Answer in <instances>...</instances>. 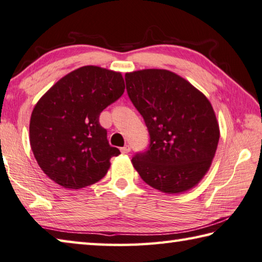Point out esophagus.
<instances>
[{"label":"esophagus","instance_id":"esophagus-1","mask_svg":"<svg viewBox=\"0 0 262 262\" xmlns=\"http://www.w3.org/2000/svg\"><path fill=\"white\" fill-rule=\"evenodd\" d=\"M130 150H131V147H130V146H128V145H125V146H124V147L121 148V152H122L123 154L130 153Z\"/></svg>","mask_w":262,"mask_h":262}]
</instances>
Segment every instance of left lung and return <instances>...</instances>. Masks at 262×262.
Wrapping results in <instances>:
<instances>
[{
	"instance_id": "obj_1",
	"label": "left lung",
	"mask_w": 262,
	"mask_h": 262,
	"mask_svg": "<svg viewBox=\"0 0 262 262\" xmlns=\"http://www.w3.org/2000/svg\"><path fill=\"white\" fill-rule=\"evenodd\" d=\"M131 102L143 116L149 146L132 164L146 184L181 193L201 181L216 152L220 128L208 99L184 78L162 69L125 75Z\"/></svg>"
}]
</instances>
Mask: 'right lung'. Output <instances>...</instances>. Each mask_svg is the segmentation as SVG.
<instances>
[{
	"label": "right lung",
	"mask_w": 262,
	"mask_h": 262,
	"mask_svg": "<svg viewBox=\"0 0 262 262\" xmlns=\"http://www.w3.org/2000/svg\"><path fill=\"white\" fill-rule=\"evenodd\" d=\"M119 72L86 66L68 73L46 92L31 115L30 143L42 171L66 189H81L107 173L112 147L100 125L103 109L121 98Z\"/></svg>",
	"instance_id": "right-lung-1"
}]
</instances>
